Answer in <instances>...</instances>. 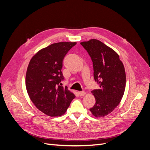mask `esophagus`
I'll return each instance as SVG.
<instances>
[{
    "mask_svg": "<svg viewBox=\"0 0 150 150\" xmlns=\"http://www.w3.org/2000/svg\"><path fill=\"white\" fill-rule=\"evenodd\" d=\"M79 94L80 96H84V95L86 94V92L85 91H80L79 93Z\"/></svg>",
    "mask_w": 150,
    "mask_h": 150,
    "instance_id": "obj_1",
    "label": "esophagus"
}]
</instances>
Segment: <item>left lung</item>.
Listing matches in <instances>:
<instances>
[{"mask_svg":"<svg viewBox=\"0 0 150 150\" xmlns=\"http://www.w3.org/2000/svg\"><path fill=\"white\" fill-rule=\"evenodd\" d=\"M81 44L91 59L94 78L100 87L91 91L96 103L89 110L95 117H104L115 110L123 96L126 87L125 67L118 54L100 40L93 39Z\"/></svg>","mask_w":150,"mask_h":150,"instance_id":"left-lung-1","label":"left lung"}]
</instances>
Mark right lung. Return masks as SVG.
<instances>
[{"instance_id":"1","label":"right lung","mask_w":150,"mask_h":150,"mask_svg":"<svg viewBox=\"0 0 150 150\" xmlns=\"http://www.w3.org/2000/svg\"><path fill=\"white\" fill-rule=\"evenodd\" d=\"M76 42L54 43L32 57L25 76L27 91L35 107L44 114L57 117L64 114L75 95L59 86L64 79L62 61Z\"/></svg>"}]
</instances>
